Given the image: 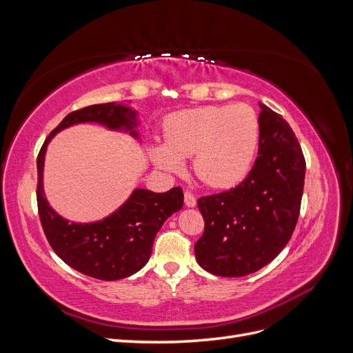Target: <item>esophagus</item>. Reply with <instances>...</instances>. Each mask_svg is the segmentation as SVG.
Returning <instances> with one entry per match:
<instances>
[{
	"instance_id": "34e87169",
	"label": "esophagus",
	"mask_w": 353,
	"mask_h": 353,
	"mask_svg": "<svg viewBox=\"0 0 353 353\" xmlns=\"http://www.w3.org/2000/svg\"><path fill=\"white\" fill-rule=\"evenodd\" d=\"M184 201H185L187 208H196V205H197L196 197L191 194L190 191H185V193H184Z\"/></svg>"
}]
</instances>
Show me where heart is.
Returning <instances> with one entry per match:
<instances>
[{
	"instance_id": "heart-1",
	"label": "heart",
	"mask_w": 353,
	"mask_h": 353,
	"mask_svg": "<svg viewBox=\"0 0 353 353\" xmlns=\"http://www.w3.org/2000/svg\"><path fill=\"white\" fill-rule=\"evenodd\" d=\"M261 144V122L248 104L206 105L174 113L165 122V143L150 147L152 162L178 175L193 157L196 175L216 188L249 175Z\"/></svg>"
}]
</instances>
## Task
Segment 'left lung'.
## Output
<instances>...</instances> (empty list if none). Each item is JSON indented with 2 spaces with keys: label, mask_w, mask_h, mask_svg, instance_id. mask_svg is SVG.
I'll use <instances>...</instances> for the list:
<instances>
[{
  "label": "left lung",
  "mask_w": 353,
  "mask_h": 353,
  "mask_svg": "<svg viewBox=\"0 0 353 353\" xmlns=\"http://www.w3.org/2000/svg\"><path fill=\"white\" fill-rule=\"evenodd\" d=\"M261 144L241 184L201 197L205 232L194 244L197 263L219 276H244L272 262L297 223L306 163L283 116L259 103Z\"/></svg>",
  "instance_id": "8db88e82"
}]
</instances>
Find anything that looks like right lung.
<instances>
[{
  "label": "right lung",
  "instance_id": "obj_1",
  "mask_svg": "<svg viewBox=\"0 0 353 353\" xmlns=\"http://www.w3.org/2000/svg\"><path fill=\"white\" fill-rule=\"evenodd\" d=\"M79 123H99L140 140L138 113L130 103L94 104L69 113L47 137L37 159V200L42 230L52 250L73 270L104 281L126 279L148 262L156 234L172 213L183 209V190L174 187L166 193H154L135 188L121 208L95 222H70L60 216L44 193L46 153L57 132Z\"/></svg>",
  "mask_w": 353,
  "mask_h": 353
}]
</instances>
